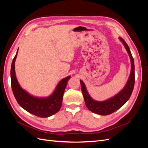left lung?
<instances>
[{
  "label": "left lung",
  "mask_w": 148,
  "mask_h": 148,
  "mask_svg": "<svg viewBox=\"0 0 148 148\" xmlns=\"http://www.w3.org/2000/svg\"><path fill=\"white\" fill-rule=\"evenodd\" d=\"M120 41L122 42L125 49L128 53L131 62V71L128 79L123 88L117 94L106 100L99 101L93 99L89 95L86 85L82 80H80L82 91L83 95L85 104L87 108L92 112L101 115H107L114 112L119 109L126 103L130 97L135 84V64L130 50L127 44L124 40L119 37Z\"/></svg>",
  "instance_id": "obj_1"
}]
</instances>
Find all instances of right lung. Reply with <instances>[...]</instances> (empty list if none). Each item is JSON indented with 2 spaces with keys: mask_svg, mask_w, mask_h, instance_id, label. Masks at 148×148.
<instances>
[{
  "mask_svg": "<svg viewBox=\"0 0 148 148\" xmlns=\"http://www.w3.org/2000/svg\"><path fill=\"white\" fill-rule=\"evenodd\" d=\"M18 49L13 59L10 71L11 84L13 93L19 105L29 113L39 117L46 118L55 114L61 108L65 88L71 76H68L58 83L51 95L47 97H36L22 88L15 74V60Z\"/></svg>",
  "mask_w": 148,
  "mask_h": 148,
  "instance_id": "obj_1",
  "label": "right lung"
}]
</instances>
